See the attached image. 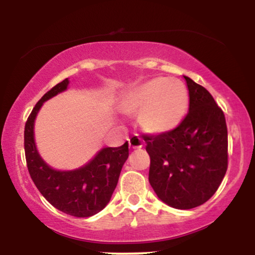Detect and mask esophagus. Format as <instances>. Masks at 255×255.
Returning a JSON list of instances; mask_svg holds the SVG:
<instances>
[{
  "instance_id": "esophagus-1",
  "label": "esophagus",
  "mask_w": 255,
  "mask_h": 255,
  "mask_svg": "<svg viewBox=\"0 0 255 255\" xmlns=\"http://www.w3.org/2000/svg\"><path fill=\"white\" fill-rule=\"evenodd\" d=\"M128 144H129V148L131 150H135V148H141L142 147V141L137 135H133L128 140Z\"/></svg>"
}]
</instances>
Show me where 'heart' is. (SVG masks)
Masks as SVG:
<instances>
[{"instance_id": "obj_1", "label": "heart", "mask_w": 255, "mask_h": 255, "mask_svg": "<svg viewBox=\"0 0 255 255\" xmlns=\"http://www.w3.org/2000/svg\"><path fill=\"white\" fill-rule=\"evenodd\" d=\"M189 108L188 90L181 81L154 78L121 93L119 110L126 116L137 115V124L150 135L174 131L186 119Z\"/></svg>"}]
</instances>
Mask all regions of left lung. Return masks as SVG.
<instances>
[{"label":"left lung","instance_id":"left-lung-1","mask_svg":"<svg viewBox=\"0 0 255 255\" xmlns=\"http://www.w3.org/2000/svg\"><path fill=\"white\" fill-rule=\"evenodd\" d=\"M189 109L169 134L144 135L151 164L148 181L169 206L189 210L215 194L228 168V130L223 111L205 87L184 77Z\"/></svg>","mask_w":255,"mask_h":255}]
</instances>
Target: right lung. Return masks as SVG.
I'll list each match as a JSON object with an SVG mask.
<instances>
[{
	"label": "right lung",
	"mask_w": 255,
	"mask_h": 255,
	"mask_svg": "<svg viewBox=\"0 0 255 255\" xmlns=\"http://www.w3.org/2000/svg\"><path fill=\"white\" fill-rule=\"evenodd\" d=\"M69 79H64L33 108L25 125V156L32 181L43 197L60 211L84 218L102 211L109 203L129 152L128 141L120 147H103L86 164L73 170H58L43 159L34 139L36 118L43 104L67 91Z\"/></svg>",
	"instance_id": "right-lung-1"
}]
</instances>
